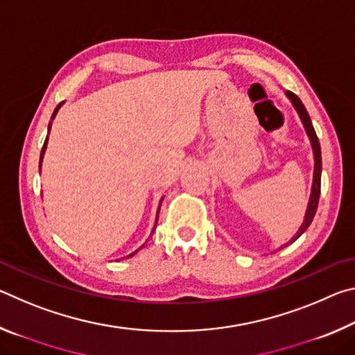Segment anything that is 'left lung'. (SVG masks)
<instances>
[{
    "mask_svg": "<svg viewBox=\"0 0 355 355\" xmlns=\"http://www.w3.org/2000/svg\"><path fill=\"white\" fill-rule=\"evenodd\" d=\"M286 97L291 100L293 106L296 107V111L299 114L300 120H302L304 123V128L307 131V135L310 137V142H311V148H313V158H315V171H313V184H311V194H310V200H309V207H307V211H305V218L302 225H300L299 232L296 233V236L291 238L290 243H286L285 245L291 244L296 241V239L302 235V233L307 230L309 225L311 224V220L315 218V213H316V208H318V202H320V194H321V147H320V141H318V136L315 133V128L313 125H311V120L307 110H305V106L302 105V101L299 100L297 95H294L293 92L286 91ZM285 245H282L280 249H284Z\"/></svg>",
    "mask_w": 355,
    "mask_h": 355,
    "instance_id": "1",
    "label": "left lung"
}]
</instances>
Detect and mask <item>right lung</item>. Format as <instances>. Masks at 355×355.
<instances>
[{"instance_id":"right-lung-1","label":"right lung","mask_w":355,"mask_h":355,"mask_svg":"<svg viewBox=\"0 0 355 355\" xmlns=\"http://www.w3.org/2000/svg\"><path fill=\"white\" fill-rule=\"evenodd\" d=\"M62 106V103H59L58 106H56V110H55V112H53V116H51V120L56 117V114H58V111H59V107ZM50 128H51V123H50V127H48V131H50ZM46 142H48V136H46V139H45V142H44V147H42V153H40V166H42V158H44V153H45V148H46ZM161 202H163V199H161ZM159 207H161V203H159ZM158 213H159V208H158ZM156 222H158V214H156V220H155V227H156ZM155 230V228H153ZM144 248V245H142ZM141 249V248H139ZM137 252V250H136ZM136 252H133V254H130L127 258H130V257H133Z\"/></svg>"}]
</instances>
